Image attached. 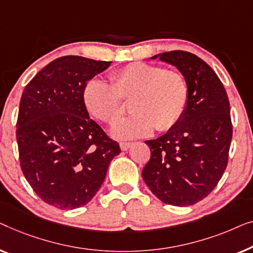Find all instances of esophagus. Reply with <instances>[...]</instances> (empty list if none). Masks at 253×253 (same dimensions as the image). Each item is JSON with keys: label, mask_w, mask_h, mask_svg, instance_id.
Returning a JSON list of instances; mask_svg holds the SVG:
<instances>
[{"label": "esophagus", "mask_w": 253, "mask_h": 253, "mask_svg": "<svg viewBox=\"0 0 253 253\" xmlns=\"http://www.w3.org/2000/svg\"><path fill=\"white\" fill-rule=\"evenodd\" d=\"M130 147H131L130 142H120V149H122L123 151L128 150Z\"/></svg>", "instance_id": "1"}]
</instances>
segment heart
Segmentation results:
<instances>
[{
    "mask_svg": "<svg viewBox=\"0 0 253 253\" xmlns=\"http://www.w3.org/2000/svg\"><path fill=\"white\" fill-rule=\"evenodd\" d=\"M188 84L182 74L162 66L131 63L116 70L111 83L94 78L84 88L88 112L112 123L124 111L123 99H131L133 115L113 124L111 134L119 140L148 136L152 130L166 131L182 118L188 103Z\"/></svg>",
    "mask_w": 253,
    "mask_h": 253,
    "instance_id": "1",
    "label": "heart"
}]
</instances>
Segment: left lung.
Masks as SVG:
<instances>
[{
    "label": "left lung",
    "instance_id": "left-lung-1",
    "mask_svg": "<svg viewBox=\"0 0 253 253\" xmlns=\"http://www.w3.org/2000/svg\"><path fill=\"white\" fill-rule=\"evenodd\" d=\"M156 58L180 71L189 95L180 122L163 136L145 141L151 157L142 176L162 202L193 205L214 189L228 163L233 136L228 96L214 71L196 55L173 50L151 57Z\"/></svg>",
    "mask_w": 253,
    "mask_h": 253
}]
</instances>
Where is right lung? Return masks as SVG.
<instances>
[{"label": "right lung", "instance_id": "right-lung-1", "mask_svg": "<svg viewBox=\"0 0 253 253\" xmlns=\"http://www.w3.org/2000/svg\"><path fill=\"white\" fill-rule=\"evenodd\" d=\"M111 62L59 57L21 95L17 143L20 167L42 201L62 210L86 205L120 154L119 144L89 118L83 92Z\"/></svg>", "mask_w": 253, "mask_h": 253}]
</instances>
